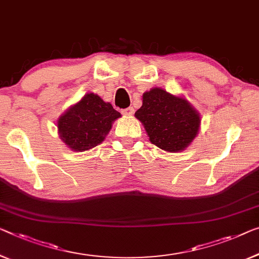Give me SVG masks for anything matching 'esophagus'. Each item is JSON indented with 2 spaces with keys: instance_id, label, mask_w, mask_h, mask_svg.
Here are the masks:
<instances>
[{
  "instance_id": "esophagus-1",
  "label": "esophagus",
  "mask_w": 259,
  "mask_h": 259,
  "mask_svg": "<svg viewBox=\"0 0 259 259\" xmlns=\"http://www.w3.org/2000/svg\"><path fill=\"white\" fill-rule=\"evenodd\" d=\"M134 108L133 107H129V108H126V109H123L122 110V114L124 115V116H131V115L134 114Z\"/></svg>"
}]
</instances>
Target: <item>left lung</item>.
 Here are the masks:
<instances>
[{
    "label": "left lung",
    "mask_w": 259,
    "mask_h": 259,
    "mask_svg": "<svg viewBox=\"0 0 259 259\" xmlns=\"http://www.w3.org/2000/svg\"><path fill=\"white\" fill-rule=\"evenodd\" d=\"M150 142L167 152H180L191 144L200 128V115L191 103L161 88L143 94V105L135 113Z\"/></svg>",
    "instance_id": "obj_1"
}]
</instances>
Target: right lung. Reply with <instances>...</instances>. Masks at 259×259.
<instances>
[{"label":"right lung","instance_id":"add662e5","mask_svg":"<svg viewBox=\"0 0 259 259\" xmlns=\"http://www.w3.org/2000/svg\"><path fill=\"white\" fill-rule=\"evenodd\" d=\"M118 117L121 114L109 102L94 93H88L59 117L58 133L73 151H87L102 143Z\"/></svg>","mask_w":259,"mask_h":259}]
</instances>
